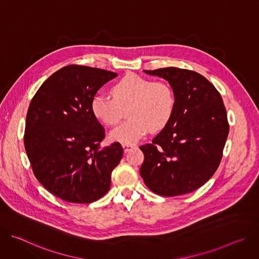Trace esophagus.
Returning a JSON list of instances; mask_svg holds the SVG:
<instances>
[{
  "label": "esophagus",
  "mask_w": 259,
  "mask_h": 259,
  "mask_svg": "<svg viewBox=\"0 0 259 259\" xmlns=\"http://www.w3.org/2000/svg\"><path fill=\"white\" fill-rule=\"evenodd\" d=\"M123 149L125 153L130 152L132 149H135V145H129V144H123Z\"/></svg>",
  "instance_id": "obj_1"
}]
</instances>
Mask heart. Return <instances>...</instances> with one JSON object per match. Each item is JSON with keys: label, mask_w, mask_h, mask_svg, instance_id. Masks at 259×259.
I'll list each match as a JSON object with an SVG mask.
<instances>
[{"label": "heart", "mask_w": 259, "mask_h": 259, "mask_svg": "<svg viewBox=\"0 0 259 259\" xmlns=\"http://www.w3.org/2000/svg\"><path fill=\"white\" fill-rule=\"evenodd\" d=\"M113 97L96 94L90 108L93 116L108 126L117 125L128 109L129 121L109 133L113 141L134 144L150 129L159 131L170 121L175 96L172 88L164 82H155L134 73H129L112 88Z\"/></svg>", "instance_id": "b5f03b06"}]
</instances>
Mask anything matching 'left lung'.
<instances>
[{
	"label": "left lung",
	"instance_id": "8db88e82",
	"mask_svg": "<svg viewBox=\"0 0 259 259\" xmlns=\"http://www.w3.org/2000/svg\"><path fill=\"white\" fill-rule=\"evenodd\" d=\"M170 84L175 106L164 129L140 150V176L153 193L174 197L206 183L223 158L230 125L216 88L200 73L177 67L143 70Z\"/></svg>",
	"mask_w": 259,
	"mask_h": 259
}]
</instances>
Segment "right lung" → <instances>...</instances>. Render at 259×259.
Wrapping results in <instances>:
<instances>
[{"label": "right lung", "mask_w": 259, "mask_h": 259, "mask_svg": "<svg viewBox=\"0 0 259 259\" xmlns=\"http://www.w3.org/2000/svg\"><path fill=\"white\" fill-rule=\"evenodd\" d=\"M118 75L71 64L50 76L28 106L24 147L34 176L59 199L92 203L110 187L124 151L119 142L100 147L104 128L93 116L92 97Z\"/></svg>", "instance_id": "1"}]
</instances>
